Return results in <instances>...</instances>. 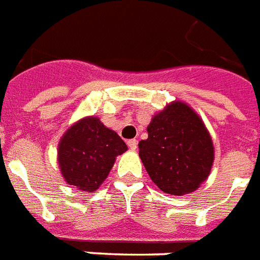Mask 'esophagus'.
Listing matches in <instances>:
<instances>
[{
	"label": "esophagus",
	"mask_w": 260,
	"mask_h": 260,
	"mask_svg": "<svg viewBox=\"0 0 260 260\" xmlns=\"http://www.w3.org/2000/svg\"><path fill=\"white\" fill-rule=\"evenodd\" d=\"M127 146L132 149V150H136L137 147H138V141L137 140H128L127 141Z\"/></svg>",
	"instance_id": "1"
}]
</instances>
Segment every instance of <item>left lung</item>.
<instances>
[{
    "label": "left lung",
    "instance_id": "left-lung-1",
    "mask_svg": "<svg viewBox=\"0 0 260 260\" xmlns=\"http://www.w3.org/2000/svg\"><path fill=\"white\" fill-rule=\"evenodd\" d=\"M140 157L155 185L168 194H185L207 180L213 162L208 130L189 106L174 102L147 126Z\"/></svg>",
    "mask_w": 260,
    "mask_h": 260
}]
</instances>
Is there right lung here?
Wrapping results in <instances>:
<instances>
[{"mask_svg":"<svg viewBox=\"0 0 260 260\" xmlns=\"http://www.w3.org/2000/svg\"><path fill=\"white\" fill-rule=\"evenodd\" d=\"M126 150L117 133L98 118H84L68 128L60 141V169L70 185L94 192L109 176L115 157Z\"/></svg>","mask_w":260,"mask_h":260,"instance_id":"obj_1","label":"right lung"}]
</instances>
